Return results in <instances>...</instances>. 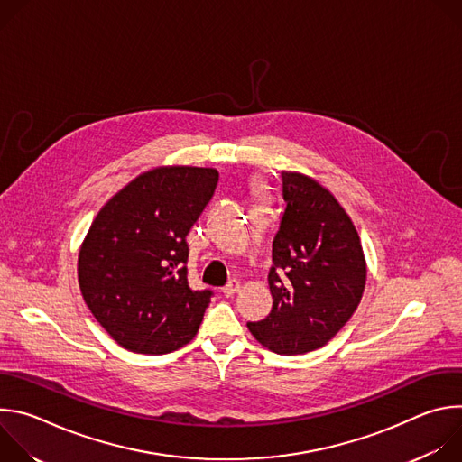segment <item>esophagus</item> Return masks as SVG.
<instances>
[{"label":"esophagus","instance_id":"obj_1","mask_svg":"<svg viewBox=\"0 0 462 462\" xmlns=\"http://www.w3.org/2000/svg\"><path fill=\"white\" fill-rule=\"evenodd\" d=\"M239 289H241V283H239L237 280H232V282L223 289V294H225L226 298H232L234 294L239 292Z\"/></svg>","mask_w":462,"mask_h":462}]
</instances>
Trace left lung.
I'll list each match as a JSON object with an SVG mask.
<instances>
[{"label": "left lung", "instance_id": "obj_1", "mask_svg": "<svg viewBox=\"0 0 462 462\" xmlns=\"http://www.w3.org/2000/svg\"><path fill=\"white\" fill-rule=\"evenodd\" d=\"M282 179L287 208L273 243V310L246 327L261 346L292 356L323 347L349 321L365 289L367 263L349 214L331 191L300 171H282Z\"/></svg>", "mask_w": 462, "mask_h": 462}]
</instances>
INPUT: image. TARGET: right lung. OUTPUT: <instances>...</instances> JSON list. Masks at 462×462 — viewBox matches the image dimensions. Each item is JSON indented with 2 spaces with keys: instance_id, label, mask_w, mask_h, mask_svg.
Here are the masks:
<instances>
[{
  "instance_id": "obj_1",
  "label": "right lung",
  "mask_w": 462,
  "mask_h": 462,
  "mask_svg": "<svg viewBox=\"0 0 462 462\" xmlns=\"http://www.w3.org/2000/svg\"><path fill=\"white\" fill-rule=\"evenodd\" d=\"M214 168L159 166L100 208L79 252L89 310L127 351L166 355L193 340L212 291L188 285L186 236L212 199Z\"/></svg>"
}]
</instances>
